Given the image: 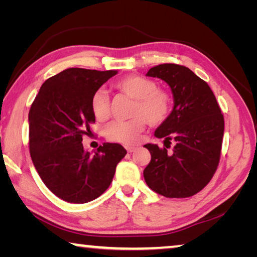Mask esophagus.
I'll return each mask as SVG.
<instances>
[{
	"label": "esophagus",
	"mask_w": 257,
	"mask_h": 257,
	"mask_svg": "<svg viewBox=\"0 0 257 257\" xmlns=\"http://www.w3.org/2000/svg\"><path fill=\"white\" fill-rule=\"evenodd\" d=\"M125 150H127L128 153H133V152H135L137 149H136V147H133V146H127V147H125Z\"/></svg>",
	"instance_id": "obj_1"
}]
</instances>
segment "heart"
<instances>
[{
	"mask_svg": "<svg viewBox=\"0 0 257 257\" xmlns=\"http://www.w3.org/2000/svg\"><path fill=\"white\" fill-rule=\"evenodd\" d=\"M114 87L120 93L135 99L132 110V120L113 121L104 129L108 141L121 144H135L146 122L150 125L163 123L172 111V98L165 90L150 78L130 75L115 82ZM90 107L97 120H105L110 114V99L104 89H97L90 98Z\"/></svg>",
	"mask_w": 257,
	"mask_h": 257,
	"instance_id": "obj_1",
	"label": "heart"
}]
</instances>
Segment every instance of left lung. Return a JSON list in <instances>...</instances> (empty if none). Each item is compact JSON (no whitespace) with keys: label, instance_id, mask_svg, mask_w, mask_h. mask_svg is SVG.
<instances>
[{"label":"left lung","instance_id":"obj_1","mask_svg":"<svg viewBox=\"0 0 257 257\" xmlns=\"http://www.w3.org/2000/svg\"><path fill=\"white\" fill-rule=\"evenodd\" d=\"M146 76L160 78L170 87L173 108L156 128L154 136L164 145L175 142L171 154L156 144H146L151 162L144 178L150 188L169 198L193 196L205 187L217 168L224 132L219 104L205 81L184 66L163 63Z\"/></svg>","mask_w":257,"mask_h":257}]
</instances>
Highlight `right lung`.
<instances>
[{"mask_svg": "<svg viewBox=\"0 0 257 257\" xmlns=\"http://www.w3.org/2000/svg\"><path fill=\"white\" fill-rule=\"evenodd\" d=\"M116 73L66 69L45 80L30 107V156L45 186L63 201L84 204L101 196L127 154L120 144L104 143L92 155L81 143L95 122L92 95Z\"/></svg>", "mask_w": 257, "mask_h": 257, "instance_id": "right-lung-1", "label": "right lung"}]
</instances>
